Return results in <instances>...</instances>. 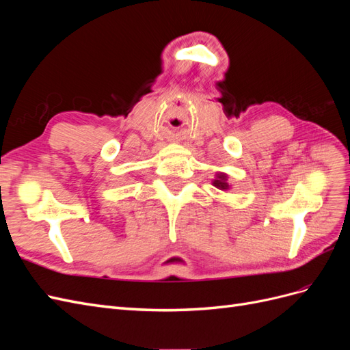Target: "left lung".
<instances>
[{
  "label": "left lung",
  "mask_w": 350,
  "mask_h": 350,
  "mask_svg": "<svg viewBox=\"0 0 350 350\" xmlns=\"http://www.w3.org/2000/svg\"><path fill=\"white\" fill-rule=\"evenodd\" d=\"M213 185L217 187V188H220V189H228L229 185H228V183H226V175H225V174H219L217 178L213 181Z\"/></svg>",
  "instance_id": "left-lung-1"
}]
</instances>
